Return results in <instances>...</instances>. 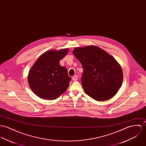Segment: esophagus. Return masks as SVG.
I'll return each mask as SVG.
<instances>
[{
	"mask_svg": "<svg viewBox=\"0 0 146 146\" xmlns=\"http://www.w3.org/2000/svg\"><path fill=\"white\" fill-rule=\"evenodd\" d=\"M72 80H73V81H76V80H78V76H77V75H74V76L72 77Z\"/></svg>",
	"mask_w": 146,
	"mask_h": 146,
	"instance_id": "1",
	"label": "esophagus"
}]
</instances>
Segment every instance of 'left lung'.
<instances>
[{
  "instance_id": "8db88e82",
  "label": "left lung",
  "mask_w": 146,
  "mask_h": 146,
  "mask_svg": "<svg viewBox=\"0 0 146 146\" xmlns=\"http://www.w3.org/2000/svg\"><path fill=\"white\" fill-rule=\"evenodd\" d=\"M72 52L84 69L81 84L85 93L97 101L113 98L123 80L121 67L116 60L96 46L77 47Z\"/></svg>"
}]
</instances>
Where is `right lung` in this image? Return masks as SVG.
Masks as SVG:
<instances>
[{"label":"right lung","mask_w":146,"mask_h":146,"mask_svg":"<svg viewBox=\"0 0 146 146\" xmlns=\"http://www.w3.org/2000/svg\"><path fill=\"white\" fill-rule=\"evenodd\" d=\"M68 48L50 50L40 56L28 75L30 88L40 98L56 99L65 92L71 78L60 61L68 53Z\"/></svg>","instance_id":"right-lung-1"}]
</instances>
